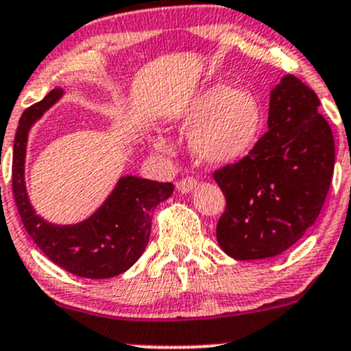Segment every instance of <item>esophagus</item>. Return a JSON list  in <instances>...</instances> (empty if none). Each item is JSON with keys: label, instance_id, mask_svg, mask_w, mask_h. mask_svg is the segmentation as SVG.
Returning a JSON list of instances; mask_svg holds the SVG:
<instances>
[{"label": "esophagus", "instance_id": "34e87169", "mask_svg": "<svg viewBox=\"0 0 351 351\" xmlns=\"http://www.w3.org/2000/svg\"><path fill=\"white\" fill-rule=\"evenodd\" d=\"M196 184H198V180L193 178V176H186V178L180 180V182L176 183V188H178V191H182V193H191L196 188Z\"/></svg>", "mask_w": 351, "mask_h": 351}]
</instances>
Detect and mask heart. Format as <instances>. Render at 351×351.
Instances as JSON below:
<instances>
[{
  "label": "heart",
  "mask_w": 351,
  "mask_h": 351,
  "mask_svg": "<svg viewBox=\"0 0 351 351\" xmlns=\"http://www.w3.org/2000/svg\"><path fill=\"white\" fill-rule=\"evenodd\" d=\"M176 128L191 134L195 155L208 165H232L246 156L263 125L260 101L248 90L215 83L196 93L176 113ZM156 149L168 152L161 136H153Z\"/></svg>",
  "instance_id": "obj_1"
}]
</instances>
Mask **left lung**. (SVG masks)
<instances>
[{
  "mask_svg": "<svg viewBox=\"0 0 351 351\" xmlns=\"http://www.w3.org/2000/svg\"><path fill=\"white\" fill-rule=\"evenodd\" d=\"M318 106L315 91L287 75L269 95L268 132L243 160L213 173L226 198L217 240L234 260L280 255L318 218L335 168Z\"/></svg>",
  "mask_w": 351,
  "mask_h": 351,
  "instance_id": "1",
  "label": "left lung"
}]
</instances>
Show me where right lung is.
<instances>
[{"mask_svg":"<svg viewBox=\"0 0 351 351\" xmlns=\"http://www.w3.org/2000/svg\"><path fill=\"white\" fill-rule=\"evenodd\" d=\"M49 91L19 118L13 146V193L26 232L53 263L83 278L103 280L125 273L143 255L152 233V213L173 193L171 183L126 175L118 180L101 206L76 225H55L36 215L25 183L29 130L58 99Z\"/></svg>","mask_w":351,"mask_h":351,"instance_id":"right-lung-1","label":"right lung"}]
</instances>
